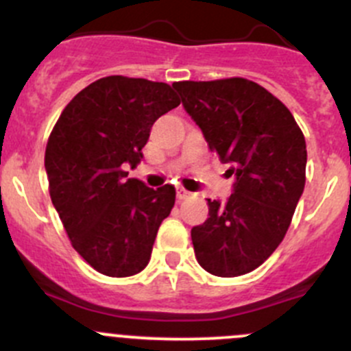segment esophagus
I'll use <instances>...</instances> for the list:
<instances>
[{"label": "esophagus", "mask_w": 351, "mask_h": 351, "mask_svg": "<svg viewBox=\"0 0 351 351\" xmlns=\"http://www.w3.org/2000/svg\"><path fill=\"white\" fill-rule=\"evenodd\" d=\"M189 195H190V193L186 192V190H183V189L176 190V199H178V200H185Z\"/></svg>", "instance_id": "34e87169"}]
</instances>
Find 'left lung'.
Masks as SVG:
<instances>
[{"mask_svg":"<svg viewBox=\"0 0 351 351\" xmlns=\"http://www.w3.org/2000/svg\"><path fill=\"white\" fill-rule=\"evenodd\" d=\"M173 87L210 151L237 178L226 202L207 199L209 217L192 228L197 261L214 276L250 273L283 241L304 192V134L278 97L247 78Z\"/></svg>","mask_w":351,"mask_h":351,"instance_id":"obj_1","label":"left lung"}]
</instances>
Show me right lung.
<instances>
[{
    "label": "right lung",
    "mask_w": 351,
    "mask_h": 351,
    "mask_svg": "<svg viewBox=\"0 0 351 351\" xmlns=\"http://www.w3.org/2000/svg\"><path fill=\"white\" fill-rule=\"evenodd\" d=\"M180 104L165 82L111 75L82 89L46 145L49 195L71 247L97 273L127 278L149 264L175 186L127 178L141 162L154 121Z\"/></svg>",
    "instance_id": "obj_1"
}]
</instances>
